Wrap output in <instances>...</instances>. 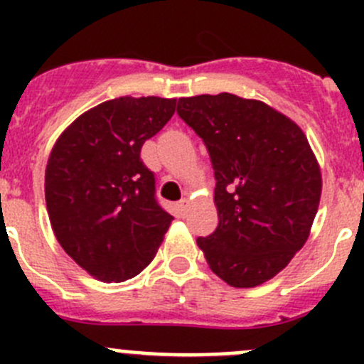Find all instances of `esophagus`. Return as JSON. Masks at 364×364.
I'll list each match as a JSON object with an SVG mask.
<instances>
[{
	"instance_id": "34e87169",
	"label": "esophagus",
	"mask_w": 364,
	"mask_h": 364,
	"mask_svg": "<svg viewBox=\"0 0 364 364\" xmlns=\"http://www.w3.org/2000/svg\"><path fill=\"white\" fill-rule=\"evenodd\" d=\"M188 205H190V203H188V199H181L178 203V209H179V215L181 216H185L186 213H188Z\"/></svg>"
}]
</instances>
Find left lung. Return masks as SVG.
Here are the masks:
<instances>
[{
	"label": "left lung",
	"instance_id": "left-lung-1",
	"mask_svg": "<svg viewBox=\"0 0 364 364\" xmlns=\"http://www.w3.org/2000/svg\"><path fill=\"white\" fill-rule=\"evenodd\" d=\"M178 114L205 144L218 227L197 245L216 277L257 287L303 248L322 178L303 130L269 105L230 93L179 98Z\"/></svg>",
	"mask_w": 364,
	"mask_h": 364
}]
</instances>
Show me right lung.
Masks as SVG:
<instances>
[{
    "instance_id": "add662e5",
    "label": "right lung",
    "mask_w": 364,
    "mask_h": 364,
    "mask_svg": "<svg viewBox=\"0 0 364 364\" xmlns=\"http://www.w3.org/2000/svg\"><path fill=\"white\" fill-rule=\"evenodd\" d=\"M174 111L176 98H114L77 117L50 151L46 204L54 236L98 280L137 277L174 220L141 160L142 144Z\"/></svg>"
}]
</instances>
